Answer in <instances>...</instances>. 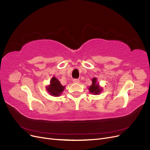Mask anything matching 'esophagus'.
I'll return each mask as SVG.
<instances>
[{"label": "esophagus", "instance_id": "34e87169", "mask_svg": "<svg viewBox=\"0 0 150 150\" xmlns=\"http://www.w3.org/2000/svg\"><path fill=\"white\" fill-rule=\"evenodd\" d=\"M73 82L75 83H79L80 82V80L79 79H74L73 80Z\"/></svg>", "mask_w": 150, "mask_h": 150}]
</instances>
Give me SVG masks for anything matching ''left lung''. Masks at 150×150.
I'll use <instances>...</instances> for the list:
<instances>
[{
  "label": "left lung",
  "instance_id": "left-lung-1",
  "mask_svg": "<svg viewBox=\"0 0 150 150\" xmlns=\"http://www.w3.org/2000/svg\"><path fill=\"white\" fill-rule=\"evenodd\" d=\"M92 84L89 88V91L91 93L93 94H99L101 93L102 88H100L99 85V83L97 82L96 78H93L92 79Z\"/></svg>",
  "mask_w": 150,
  "mask_h": 150
}]
</instances>
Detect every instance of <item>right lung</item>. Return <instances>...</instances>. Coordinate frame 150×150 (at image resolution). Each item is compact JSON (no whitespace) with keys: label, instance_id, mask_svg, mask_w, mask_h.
Wrapping results in <instances>:
<instances>
[{"label":"right lung","instance_id":"1","mask_svg":"<svg viewBox=\"0 0 150 150\" xmlns=\"http://www.w3.org/2000/svg\"><path fill=\"white\" fill-rule=\"evenodd\" d=\"M65 89V86H62L60 81L56 77L53 76L50 81V84L47 87L48 92L53 96H59Z\"/></svg>","mask_w":150,"mask_h":150}]
</instances>
